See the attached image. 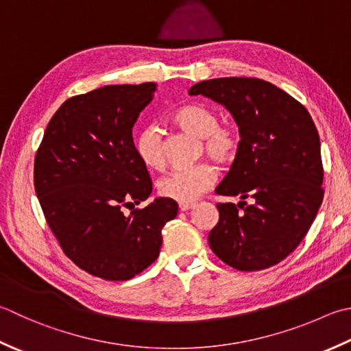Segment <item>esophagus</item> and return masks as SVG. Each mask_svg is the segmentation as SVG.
Wrapping results in <instances>:
<instances>
[{
	"mask_svg": "<svg viewBox=\"0 0 351 351\" xmlns=\"http://www.w3.org/2000/svg\"><path fill=\"white\" fill-rule=\"evenodd\" d=\"M178 207H180L181 211H189V210H191V208L195 207V204L193 202H180V205H178Z\"/></svg>",
	"mask_w": 351,
	"mask_h": 351,
	"instance_id": "34e87169",
	"label": "esophagus"
}]
</instances>
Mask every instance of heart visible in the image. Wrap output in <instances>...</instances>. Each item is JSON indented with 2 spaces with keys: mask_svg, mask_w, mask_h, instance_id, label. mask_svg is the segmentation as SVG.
<instances>
[{
  "mask_svg": "<svg viewBox=\"0 0 351 351\" xmlns=\"http://www.w3.org/2000/svg\"><path fill=\"white\" fill-rule=\"evenodd\" d=\"M175 125L204 140V152L221 164L234 161L242 135L232 123H219V115L201 103H187L173 111ZM134 150L144 167L161 170L166 164L164 141L160 130L149 126L136 134ZM216 181V170L210 164L175 169L158 181V193L176 202H191L207 191Z\"/></svg>",
  "mask_w": 351,
  "mask_h": 351,
  "instance_id": "obj_1",
  "label": "heart"
}]
</instances>
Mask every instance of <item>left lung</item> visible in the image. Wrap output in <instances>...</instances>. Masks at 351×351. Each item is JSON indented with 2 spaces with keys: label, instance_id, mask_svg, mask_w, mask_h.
<instances>
[{
  "label": "left lung",
  "instance_id": "1",
  "mask_svg": "<svg viewBox=\"0 0 351 351\" xmlns=\"http://www.w3.org/2000/svg\"><path fill=\"white\" fill-rule=\"evenodd\" d=\"M189 94L223 105L242 135L236 160L216 189L242 201L216 205L210 248L234 269H267L297 248L321 207L318 130L298 100L262 79L204 80Z\"/></svg>",
  "mask_w": 351,
  "mask_h": 351
}]
</instances>
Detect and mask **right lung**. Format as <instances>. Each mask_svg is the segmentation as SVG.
Masks as SVG:
<instances>
[{
	"mask_svg": "<svg viewBox=\"0 0 351 351\" xmlns=\"http://www.w3.org/2000/svg\"><path fill=\"white\" fill-rule=\"evenodd\" d=\"M156 85H108L65 100L34 156V190L62 251L109 281L138 276L160 256L161 230L178 204L152 193L132 128ZM128 208L131 213H126Z\"/></svg>",
	"mask_w": 351,
	"mask_h": 351,
	"instance_id": "add662e5",
	"label": "right lung"
}]
</instances>
